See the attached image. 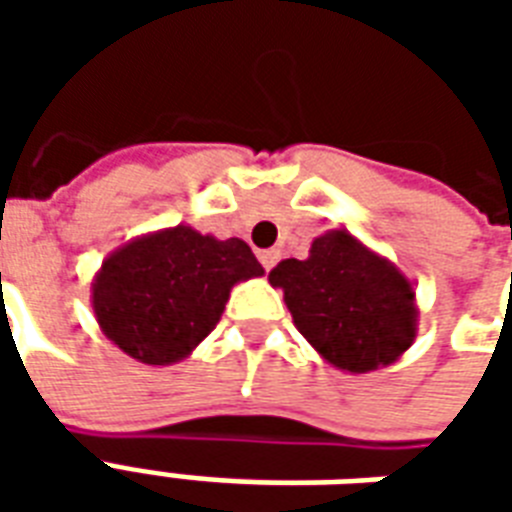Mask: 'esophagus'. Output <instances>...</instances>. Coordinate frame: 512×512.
<instances>
[{
	"mask_svg": "<svg viewBox=\"0 0 512 512\" xmlns=\"http://www.w3.org/2000/svg\"><path fill=\"white\" fill-rule=\"evenodd\" d=\"M277 260H279V249H266V252H260V263H263L266 271H271V268L277 266Z\"/></svg>",
	"mask_w": 512,
	"mask_h": 512,
	"instance_id": "1",
	"label": "esophagus"
}]
</instances>
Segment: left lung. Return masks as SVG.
I'll return each instance as SVG.
<instances>
[{
  "mask_svg": "<svg viewBox=\"0 0 512 512\" xmlns=\"http://www.w3.org/2000/svg\"><path fill=\"white\" fill-rule=\"evenodd\" d=\"M268 282L282 288L304 340L351 376L392 365L417 337L411 279L348 230L318 235L307 260H282Z\"/></svg>",
  "mask_w": 512,
  "mask_h": 512,
  "instance_id": "left-lung-1",
  "label": "left lung"
}]
</instances>
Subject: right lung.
Returning <instances> with one entry per match:
<instances>
[{
    "mask_svg": "<svg viewBox=\"0 0 512 512\" xmlns=\"http://www.w3.org/2000/svg\"><path fill=\"white\" fill-rule=\"evenodd\" d=\"M263 277L241 238L189 224L131 238L95 271L90 304L101 332L142 365H175L216 329L230 290Z\"/></svg>",
    "mask_w": 512,
    "mask_h": 512,
    "instance_id": "1",
    "label": "right lung"
}]
</instances>
